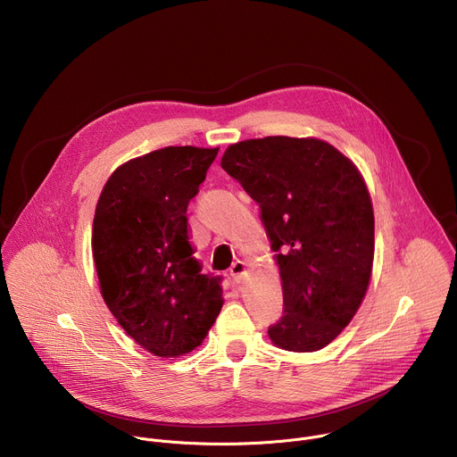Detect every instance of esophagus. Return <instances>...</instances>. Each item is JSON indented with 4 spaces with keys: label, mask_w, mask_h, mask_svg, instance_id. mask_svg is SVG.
<instances>
[{
    "label": "esophagus",
    "mask_w": 457,
    "mask_h": 457,
    "mask_svg": "<svg viewBox=\"0 0 457 457\" xmlns=\"http://www.w3.org/2000/svg\"><path fill=\"white\" fill-rule=\"evenodd\" d=\"M229 275H231V278H233L237 284L244 278V275H245V264L242 262V260H237V262H233V266L229 268Z\"/></svg>",
    "instance_id": "esophagus-1"
}]
</instances>
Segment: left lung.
I'll return each mask as SVG.
<instances>
[{
    "mask_svg": "<svg viewBox=\"0 0 457 457\" xmlns=\"http://www.w3.org/2000/svg\"><path fill=\"white\" fill-rule=\"evenodd\" d=\"M220 166L260 206L277 253L284 314L271 342L293 353L329 345L372 273L374 213L358 168L329 143L284 136L231 145Z\"/></svg>",
    "mask_w": 457,
    "mask_h": 457,
    "instance_id": "8db88e82",
    "label": "left lung"
}]
</instances>
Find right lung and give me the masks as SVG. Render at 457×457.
I'll list each match as a JSON object with an SVG mask.
<instances>
[{
    "label": "right lung",
    "mask_w": 457,
    "mask_h": 457,
    "mask_svg": "<svg viewBox=\"0 0 457 457\" xmlns=\"http://www.w3.org/2000/svg\"><path fill=\"white\" fill-rule=\"evenodd\" d=\"M219 148L166 146L119 166L97 201L92 251L104 303L128 337L161 358L191 353L222 309L220 277L203 275L187 204Z\"/></svg>",
    "instance_id": "add662e5"
}]
</instances>
